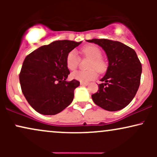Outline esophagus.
Instances as JSON below:
<instances>
[{"mask_svg": "<svg viewBox=\"0 0 157 157\" xmlns=\"http://www.w3.org/2000/svg\"><path fill=\"white\" fill-rule=\"evenodd\" d=\"M89 83V82H80V85L81 86H88Z\"/></svg>", "mask_w": 157, "mask_h": 157, "instance_id": "esophagus-1", "label": "esophagus"}]
</instances>
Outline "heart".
<instances>
[{"instance_id": "obj_1", "label": "heart", "mask_w": 157, "mask_h": 157, "mask_svg": "<svg viewBox=\"0 0 157 157\" xmlns=\"http://www.w3.org/2000/svg\"><path fill=\"white\" fill-rule=\"evenodd\" d=\"M85 57L90 58L87 71H76L71 74L72 78L80 82H89L97 77V71L102 73L106 70V63L102 57V51L96 45H87L81 49ZM80 58L75 51L68 52L66 59V66L69 70L74 71L78 67Z\"/></svg>"}]
</instances>
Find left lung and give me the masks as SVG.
I'll return each mask as SVG.
<instances>
[{
	"label": "left lung",
	"instance_id": "1",
	"mask_svg": "<svg viewBox=\"0 0 157 157\" xmlns=\"http://www.w3.org/2000/svg\"><path fill=\"white\" fill-rule=\"evenodd\" d=\"M103 48L109 60L105 76L97 93L91 95L94 103L109 111L126 107L134 99L140 84L142 64L133 48L119 41L88 40Z\"/></svg>",
	"mask_w": 157,
	"mask_h": 157
}]
</instances>
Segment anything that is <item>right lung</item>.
Masks as SVG:
<instances>
[{
	"instance_id": "add662e5",
	"label": "right lung",
	"mask_w": 157,
	"mask_h": 157,
	"mask_svg": "<svg viewBox=\"0 0 157 157\" xmlns=\"http://www.w3.org/2000/svg\"><path fill=\"white\" fill-rule=\"evenodd\" d=\"M81 44L57 40L28 55L19 75L21 90L27 102L44 115H55L72 102L74 91L80 82H67L70 74L66 59L68 52Z\"/></svg>"
}]
</instances>
